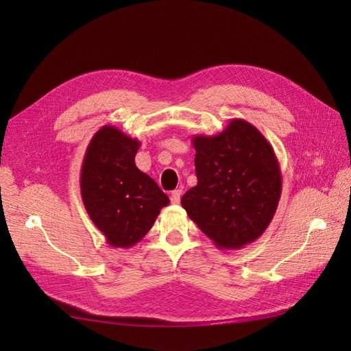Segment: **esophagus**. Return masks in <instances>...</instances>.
<instances>
[{"label":"esophagus","instance_id":"1","mask_svg":"<svg viewBox=\"0 0 351 351\" xmlns=\"http://www.w3.org/2000/svg\"><path fill=\"white\" fill-rule=\"evenodd\" d=\"M182 190L180 189H177V190H174V192H171V204H174V205H178L180 204V199H182Z\"/></svg>","mask_w":351,"mask_h":351}]
</instances>
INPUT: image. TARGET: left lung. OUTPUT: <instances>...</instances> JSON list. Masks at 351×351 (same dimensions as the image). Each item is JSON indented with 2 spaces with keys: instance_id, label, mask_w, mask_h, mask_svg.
<instances>
[{
  "instance_id": "1",
  "label": "left lung",
  "mask_w": 351,
  "mask_h": 351,
  "mask_svg": "<svg viewBox=\"0 0 351 351\" xmlns=\"http://www.w3.org/2000/svg\"><path fill=\"white\" fill-rule=\"evenodd\" d=\"M197 184L182 205L218 249L239 250L268 228L281 197V169L265 136L232 119L218 134H195Z\"/></svg>"
}]
</instances>
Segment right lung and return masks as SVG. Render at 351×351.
Instances as JSON below:
<instances>
[{
    "label": "right lung",
    "instance_id": "obj_1",
    "mask_svg": "<svg viewBox=\"0 0 351 351\" xmlns=\"http://www.w3.org/2000/svg\"><path fill=\"white\" fill-rule=\"evenodd\" d=\"M139 147V141L107 124L93 134L83 156V205L111 247L139 243L169 204L154 180L136 167Z\"/></svg>",
    "mask_w": 351,
    "mask_h": 351
}]
</instances>
